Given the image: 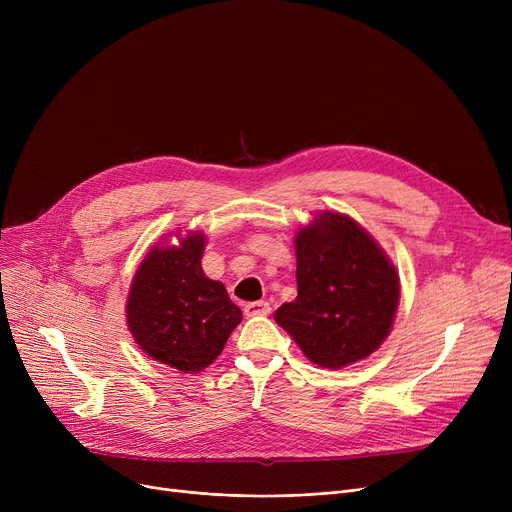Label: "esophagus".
<instances>
[{
  "instance_id": "34e87169",
  "label": "esophagus",
  "mask_w": 512,
  "mask_h": 512,
  "mask_svg": "<svg viewBox=\"0 0 512 512\" xmlns=\"http://www.w3.org/2000/svg\"><path fill=\"white\" fill-rule=\"evenodd\" d=\"M270 311H272V307H270V303H265V301H255V303H247L245 305V315L247 317L270 315Z\"/></svg>"
}]
</instances>
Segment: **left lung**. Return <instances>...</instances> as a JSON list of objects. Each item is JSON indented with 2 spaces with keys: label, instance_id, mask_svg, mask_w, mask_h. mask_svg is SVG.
<instances>
[{
  "label": "left lung",
  "instance_id": "1",
  "mask_svg": "<svg viewBox=\"0 0 512 512\" xmlns=\"http://www.w3.org/2000/svg\"><path fill=\"white\" fill-rule=\"evenodd\" d=\"M299 297L274 319L326 369L367 359L388 338L400 301L392 259L351 215L317 211L297 230Z\"/></svg>",
  "mask_w": 512,
  "mask_h": 512
}]
</instances>
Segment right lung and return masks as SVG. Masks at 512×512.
<instances>
[{
  "label": "right lung",
  "instance_id": "add662e5",
  "mask_svg": "<svg viewBox=\"0 0 512 512\" xmlns=\"http://www.w3.org/2000/svg\"><path fill=\"white\" fill-rule=\"evenodd\" d=\"M176 245L155 242L139 263L126 299V326L141 351L180 373H199L218 359L242 311L226 286L205 276L207 236L178 230Z\"/></svg>",
  "mask_w": 512,
  "mask_h": 512
}]
</instances>
